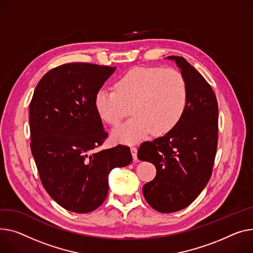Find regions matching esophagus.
<instances>
[{
	"label": "esophagus",
	"instance_id": "34e87169",
	"mask_svg": "<svg viewBox=\"0 0 253 253\" xmlns=\"http://www.w3.org/2000/svg\"><path fill=\"white\" fill-rule=\"evenodd\" d=\"M130 149H131V154H132L133 160H134V161H136V160H137V148H136V147H134V146H132Z\"/></svg>",
	"mask_w": 253,
	"mask_h": 253
}]
</instances>
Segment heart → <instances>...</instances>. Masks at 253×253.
<instances>
[{"instance_id":"1","label":"heart","mask_w":253,"mask_h":253,"mask_svg":"<svg viewBox=\"0 0 253 253\" xmlns=\"http://www.w3.org/2000/svg\"><path fill=\"white\" fill-rule=\"evenodd\" d=\"M114 89H98L94 107L112 126L119 125L131 107L133 117L113 131V138L126 144L143 140L150 132L156 135L169 132L187 107L186 80L173 68L136 67L118 78Z\"/></svg>"}]
</instances>
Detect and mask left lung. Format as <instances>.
Instances as JSON below:
<instances>
[{
	"mask_svg": "<svg viewBox=\"0 0 253 253\" xmlns=\"http://www.w3.org/2000/svg\"><path fill=\"white\" fill-rule=\"evenodd\" d=\"M176 61L188 88V102L178 124L153 142H143L137 158L153 163L157 175L146 183L143 196L154 210L168 213L188 207L211 176L217 146L218 109L215 94L183 57Z\"/></svg>",
	"mask_w": 253,
	"mask_h": 253,
	"instance_id": "obj_1",
	"label": "left lung"
}]
</instances>
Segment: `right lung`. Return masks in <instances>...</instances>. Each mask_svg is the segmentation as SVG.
<instances>
[{
	"mask_svg": "<svg viewBox=\"0 0 253 253\" xmlns=\"http://www.w3.org/2000/svg\"><path fill=\"white\" fill-rule=\"evenodd\" d=\"M115 67L68 63L40 80L29 105L30 148L45 191L67 211L86 213L102 205L108 177L132 162L129 146L93 151L108 137L94 96Z\"/></svg>",
	"mask_w": 253,
	"mask_h": 253,
	"instance_id": "add662e5",
	"label": "right lung"
}]
</instances>
